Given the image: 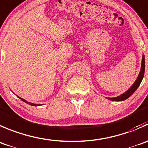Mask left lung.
Listing matches in <instances>:
<instances>
[{
	"mask_svg": "<svg viewBox=\"0 0 148 148\" xmlns=\"http://www.w3.org/2000/svg\"><path fill=\"white\" fill-rule=\"evenodd\" d=\"M145 56H143V60H142V66H141V71H140V74H139L138 77H137V80H135L134 84L131 86L130 89L128 90L125 92V93L122 94L121 96H117V97L115 98H109V100L111 101H121L126 100L127 99H128L130 96H131L133 93H134L136 90L137 89V88L140 86V83H141L142 80H143V77H144V73H145Z\"/></svg>",
	"mask_w": 148,
	"mask_h": 148,
	"instance_id": "1",
	"label": "left lung"
}]
</instances>
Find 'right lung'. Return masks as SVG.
I'll list each match as a JSON object with an SVG mask.
<instances>
[{
	"instance_id": "1",
	"label": "right lung",
	"mask_w": 148,
	"mask_h": 148,
	"mask_svg": "<svg viewBox=\"0 0 148 148\" xmlns=\"http://www.w3.org/2000/svg\"><path fill=\"white\" fill-rule=\"evenodd\" d=\"M20 99H21V100H22L23 101H24L25 103H28V104H29V105H31V106H40V105L39 104H35V103H29V102H28V101H26V100H24V99H21V98H20V97H18Z\"/></svg>"
}]
</instances>
